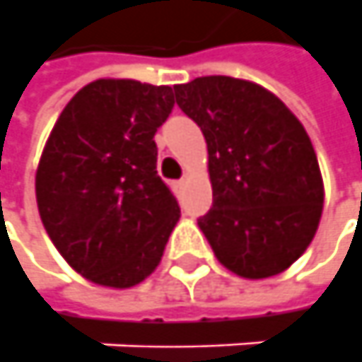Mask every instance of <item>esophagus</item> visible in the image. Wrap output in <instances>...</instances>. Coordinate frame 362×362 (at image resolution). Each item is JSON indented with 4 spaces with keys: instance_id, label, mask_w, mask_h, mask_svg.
I'll return each instance as SVG.
<instances>
[{
    "instance_id": "1",
    "label": "esophagus",
    "mask_w": 362,
    "mask_h": 362,
    "mask_svg": "<svg viewBox=\"0 0 362 362\" xmlns=\"http://www.w3.org/2000/svg\"><path fill=\"white\" fill-rule=\"evenodd\" d=\"M185 179H179V181H175V183H173V187H175L177 191H179V189H183V187H185Z\"/></svg>"
}]
</instances>
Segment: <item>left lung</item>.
Instances as JSON below:
<instances>
[{"mask_svg": "<svg viewBox=\"0 0 362 362\" xmlns=\"http://www.w3.org/2000/svg\"><path fill=\"white\" fill-rule=\"evenodd\" d=\"M173 91L207 141L213 207L197 223L215 257L243 279L287 271L311 245L325 203L303 123L247 79L209 75Z\"/></svg>", "mask_w": 362, "mask_h": 362, "instance_id": "left-lung-1", "label": "left lung"}]
</instances>
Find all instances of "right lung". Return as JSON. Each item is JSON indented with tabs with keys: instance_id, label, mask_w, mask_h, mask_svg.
<instances>
[{
	"instance_id": "obj_1",
	"label": "right lung",
	"mask_w": 362,
	"mask_h": 362,
	"mask_svg": "<svg viewBox=\"0 0 362 362\" xmlns=\"http://www.w3.org/2000/svg\"><path fill=\"white\" fill-rule=\"evenodd\" d=\"M175 105L169 85L97 79L51 129L35 197L55 249L81 277L129 288L151 275L181 217L153 141Z\"/></svg>"
}]
</instances>
